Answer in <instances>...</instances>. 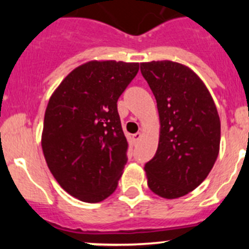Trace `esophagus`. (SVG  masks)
<instances>
[{"instance_id":"1","label":"esophagus","mask_w":249,"mask_h":249,"mask_svg":"<svg viewBox=\"0 0 249 249\" xmlns=\"http://www.w3.org/2000/svg\"><path fill=\"white\" fill-rule=\"evenodd\" d=\"M141 137H142V134H141V132H137V134L132 135V140H134L135 142H139V141L141 140Z\"/></svg>"}]
</instances>
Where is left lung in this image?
<instances>
[{
  "label": "left lung",
  "instance_id": "obj_1",
  "mask_svg": "<svg viewBox=\"0 0 249 249\" xmlns=\"http://www.w3.org/2000/svg\"><path fill=\"white\" fill-rule=\"evenodd\" d=\"M141 73L157 100L159 145L144 165L148 187L176 199L203 182L219 153L220 120L207 88L190 69L169 61L141 64Z\"/></svg>",
  "mask_w": 249,
  "mask_h": 249
}]
</instances>
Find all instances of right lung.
Instances as JSON below:
<instances>
[{
  "instance_id": "obj_1",
  "label": "right lung",
  "mask_w": 249,
  "mask_h": 249,
  "mask_svg": "<svg viewBox=\"0 0 249 249\" xmlns=\"http://www.w3.org/2000/svg\"><path fill=\"white\" fill-rule=\"evenodd\" d=\"M137 72L135 62H87L48 102L44 158L62 189L80 201L100 202L117 189L129 148L117 102Z\"/></svg>"
}]
</instances>
